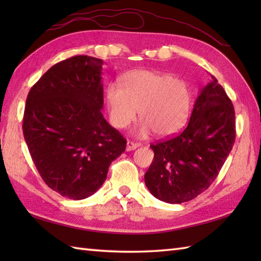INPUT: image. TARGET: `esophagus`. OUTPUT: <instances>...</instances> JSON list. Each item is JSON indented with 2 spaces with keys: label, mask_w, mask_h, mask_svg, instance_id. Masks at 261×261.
<instances>
[{
  "label": "esophagus",
  "mask_w": 261,
  "mask_h": 261,
  "mask_svg": "<svg viewBox=\"0 0 261 261\" xmlns=\"http://www.w3.org/2000/svg\"><path fill=\"white\" fill-rule=\"evenodd\" d=\"M138 147H139V145H138V143H135V142H132V141H127L126 142V151L135 150V149H137Z\"/></svg>",
  "instance_id": "34e87169"
}]
</instances>
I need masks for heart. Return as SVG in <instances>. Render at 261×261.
Listing matches in <instances>:
<instances>
[{
    "instance_id": "1",
    "label": "heart",
    "mask_w": 261,
    "mask_h": 261,
    "mask_svg": "<svg viewBox=\"0 0 261 261\" xmlns=\"http://www.w3.org/2000/svg\"><path fill=\"white\" fill-rule=\"evenodd\" d=\"M110 120L124 129L137 118L141 123L137 136L145 138L154 132L160 138L179 132L186 124L192 108L188 83L168 73L132 70L121 79V85L110 84L105 92Z\"/></svg>"
}]
</instances>
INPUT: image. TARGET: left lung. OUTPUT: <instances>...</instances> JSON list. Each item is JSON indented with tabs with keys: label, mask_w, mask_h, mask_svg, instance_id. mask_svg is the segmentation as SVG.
<instances>
[{
	"label": "left lung",
	"mask_w": 261,
	"mask_h": 261,
	"mask_svg": "<svg viewBox=\"0 0 261 261\" xmlns=\"http://www.w3.org/2000/svg\"><path fill=\"white\" fill-rule=\"evenodd\" d=\"M199 93L180 134L157 143L145 182L160 201L180 204L206 191L219 175L236 140L231 99L212 75Z\"/></svg>",
	"instance_id": "obj_1"
}]
</instances>
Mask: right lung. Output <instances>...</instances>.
Instances as JSON below:
<instances>
[{
  "label": "right lung",
  "instance_id": "right-lung-1",
  "mask_svg": "<svg viewBox=\"0 0 261 261\" xmlns=\"http://www.w3.org/2000/svg\"><path fill=\"white\" fill-rule=\"evenodd\" d=\"M103 60L74 56L43 74L28 94L24 140L46 184L84 199L107 179L126 140L103 118Z\"/></svg>",
  "mask_w": 261,
  "mask_h": 261
}]
</instances>
